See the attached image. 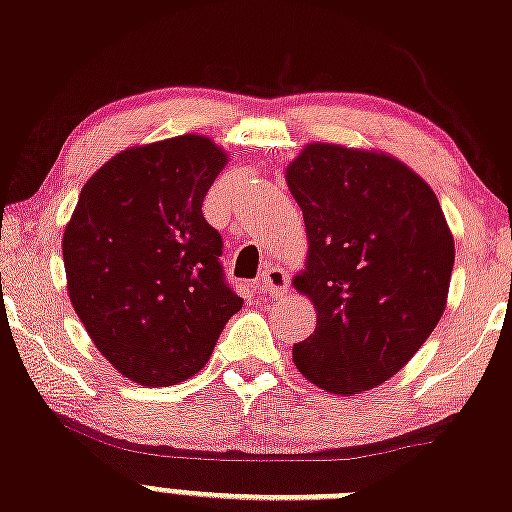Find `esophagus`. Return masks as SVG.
Here are the masks:
<instances>
[{
	"label": "esophagus",
	"mask_w": 512,
	"mask_h": 512,
	"mask_svg": "<svg viewBox=\"0 0 512 512\" xmlns=\"http://www.w3.org/2000/svg\"><path fill=\"white\" fill-rule=\"evenodd\" d=\"M260 287L265 289V294H270V297H282L289 287L287 272H284L282 267H267V270L262 272Z\"/></svg>",
	"instance_id": "esophagus-1"
}]
</instances>
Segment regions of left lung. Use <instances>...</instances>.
Wrapping results in <instances>:
<instances>
[{
  "mask_svg": "<svg viewBox=\"0 0 512 512\" xmlns=\"http://www.w3.org/2000/svg\"><path fill=\"white\" fill-rule=\"evenodd\" d=\"M309 255L294 287L316 328L292 348L297 370L333 395L400 373L439 324L454 235L432 186L375 149L311 142L287 166Z\"/></svg>",
  "mask_w": 512,
  "mask_h": 512,
  "instance_id": "left-lung-1",
  "label": "left lung"
}]
</instances>
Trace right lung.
Instances as JSON below:
<instances>
[{
  "mask_svg": "<svg viewBox=\"0 0 512 512\" xmlns=\"http://www.w3.org/2000/svg\"><path fill=\"white\" fill-rule=\"evenodd\" d=\"M228 164L206 134L115 154L80 191L63 230L68 297L95 348L132 383H184L242 309L220 267L203 198Z\"/></svg>",
  "mask_w": 512,
  "mask_h": 512,
  "instance_id": "obj_1",
  "label": "right lung"
}]
</instances>
